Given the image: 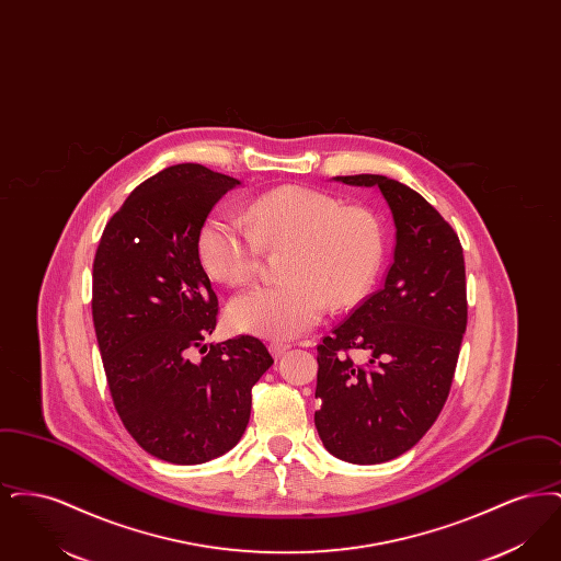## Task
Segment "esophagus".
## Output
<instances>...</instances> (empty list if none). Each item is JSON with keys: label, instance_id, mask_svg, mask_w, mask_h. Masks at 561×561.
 Listing matches in <instances>:
<instances>
[{"label": "esophagus", "instance_id": "1", "mask_svg": "<svg viewBox=\"0 0 561 561\" xmlns=\"http://www.w3.org/2000/svg\"><path fill=\"white\" fill-rule=\"evenodd\" d=\"M268 348H271V353H273L275 357H279V355H284V353L290 348V345H284V343H271Z\"/></svg>", "mask_w": 561, "mask_h": 561}]
</instances>
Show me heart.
<instances>
[{
    "label": "heart",
    "instance_id": "obj_1",
    "mask_svg": "<svg viewBox=\"0 0 561 561\" xmlns=\"http://www.w3.org/2000/svg\"><path fill=\"white\" fill-rule=\"evenodd\" d=\"M240 220L243 229L220 220L204 229L199 256L206 271L229 288H240L256 277L261 250L286 248L284 275L294 284L233 300L229 320L236 328L290 339L320 320L325 302L347 307L373 282L378 265L373 233L328 195L275 188L245 206ZM345 228L357 230L363 240Z\"/></svg>",
    "mask_w": 561,
    "mask_h": 561
}]
</instances>
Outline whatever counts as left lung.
<instances>
[{
  "mask_svg": "<svg viewBox=\"0 0 561 561\" xmlns=\"http://www.w3.org/2000/svg\"><path fill=\"white\" fill-rule=\"evenodd\" d=\"M336 179L382 193L396 248L382 288L318 345L316 427L336 458L376 465L408 453L448 400L467 328L465 259L453 227L416 191L378 174ZM353 347L367 351L366 365L352 362Z\"/></svg>",
  "mask_w": 561,
  "mask_h": 561,
  "instance_id": "8db88e82",
  "label": "left lung"
}]
</instances>
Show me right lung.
Instances as JSON below:
<instances>
[{"mask_svg":"<svg viewBox=\"0 0 561 561\" xmlns=\"http://www.w3.org/2000/svg\"><path fill=\"white\" fill-rule=\"evenodd\" d=\"M240 181L179 163L134 188L92 265V320L113 405L145 453L202 465L250 421L252 387L273 357L263 341L208 343L218 296L199 261L214 204Z\"/></svg>","mask_w":561,"mask_h":561,"instance_id":"add662e5","label":"right lung"}]
</instances>
